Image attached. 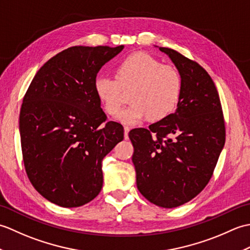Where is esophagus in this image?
Returning a JSON list of instances; mask_svg holds the SVG:
<instances>
[{
	"mask_svg": "<svg viewBox=\"0 0 250 250\" xmlns=\"http://www.w3.org/2000/svg\"><path fill=\"white\" fill-rule=\"evenodd\" d=\"M129 132H130L129 126H125V140L129 139Z\"/></svg>",
	"mask_w": 250,
	"mask_h": 250,
	"instance_id": "1",
	"label": "esophagus"
}]
</instances>
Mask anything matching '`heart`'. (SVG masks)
I'll return each mask as SVG.
<instances>
[{"label":"heart","instance_id":"obj_1","mask_svg":"<svg viewBox=\"0 0 250 250\" xmlns=\"http://www.w3.org/2000/svg\"><path fill=\"white\" fill-rule=\"evenodd\" d=\"M115 78L98 75L93 81V92L106 114L118 113L124 91L131 104L121 110L117 119L125 125H135L149 116L161 120L176 109L182 98L183 79L172 65L162 63L145 52H135L115 67Z\"/></svg>","mask_w":250,"mask_h":250}]
</instances>
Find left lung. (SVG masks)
<instances>
[{"label": "left lung", "instance_id": "1", "mask_svg": "<svg viewBox=\"0 0 250 250\" xmlns=\"http://www.w3.org/2000/svg\"><path fill=\"white\" fill-rule=\"evenodd\" d=\"M183 79L177 109L149 125L130 131L136 185L164 208L187 203L208 184L226 142L224 113L213 79L199 63L160 47Z\"/></svg>", "mask_w": 250, "mask_h": 250}]
</instances>
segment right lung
Listing matches in <instances>:
<instances>
[{
    "instance_id": "right-lung-1",
    "label": "right lung",
    "mask_w": 250,
    "mask_h": 250,
    "mask_svg": "<svg viewBox=\"0 0 250 250\" xmlns=\"http://www.w3.org/2000/svg\"><path fill=\"white\" fill-rule=\"evenodd\" d=\"M122 49L70 47L47 61L26 90L19 116L23 163L51 203L78 207L102 189V160L124 140V126L106 121L93 81Z\"/></svg>"
}]
</instances>
